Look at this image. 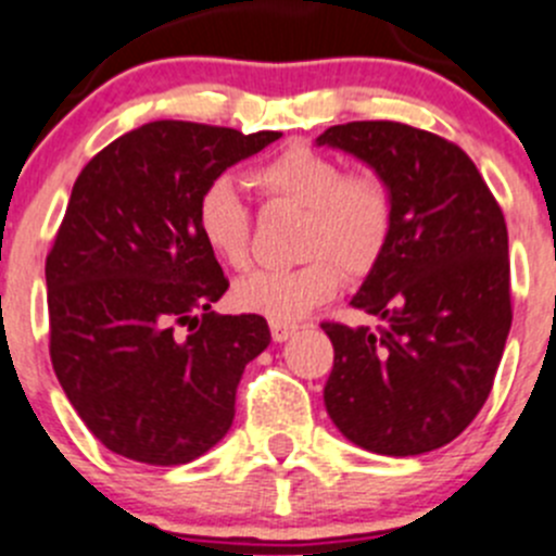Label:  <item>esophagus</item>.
Returning a JSON list of instances; mask_svg holds the SVG:
<instances>
[{
    "instance_id": "obj_1",
    "label": "esophagus",
    "mask_w": 556,
    "mask_h": 556,
    "mask_svg": "<svg viewBox=\"0 0 556 556\" xmlns=\"http://www.w3.org/2000/svg\"><path fill=\"white\" fill-rule=\"evenodd\" d=\"M298 321H278V319H269V330H273V341L283 343L287 338H292L298 332Z\"/></svg>"
}]
</instances>
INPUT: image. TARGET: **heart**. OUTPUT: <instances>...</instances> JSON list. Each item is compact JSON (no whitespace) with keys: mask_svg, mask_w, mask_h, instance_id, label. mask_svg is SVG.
I'll return each instance as SVG.
<instances>
[{"mask_svg":"<svg viewBox=\"0 0 556 556\" xmlns=\"http://www.w3.org/2000/svg\"><path fill=\"white\" fill-rule=\"evenodd\" d=\"M245 182L273 204L303 210L298 253L289 269H258L237 283L235 303L267 319L292 321L341 287V269L363 278L384 256L395 207L388 182L374 172H346L336 155L311 144H289L253 163ZM195 231L218 262L245 269L253 218L229 177H215L195 199Z\"/></svg>","mask_w":556,"mask_h":556,"instance_id":"obj_1","label":"heart"}]
</instances>
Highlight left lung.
I'll return each mask as SVG.
<instances>
[{
	"mask_svg": "<svg viewBox=\"0 0 556 556\" xmlns=\"http://www.w3.org/2000/svg\"><path fill=\"white\" fill-rule=\"evenodd\" d=\"M316 141L377 168L395 207L388 251L352 300L382 325L321 321L336 349L327 415L371 453L437 451L483 409L505 352V215L467 152L437 134L366 119Z\"/></svg>",
	"mask_w": 556,
	"mask_h": 556,
	"instance_id": "8db88e82",
	"label": "left lung"
}]
</instances>
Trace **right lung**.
I'll return each instance as SVG.
<instances>
[{
	"label": "right lung",
	"mask_w": 556,
	"mask_h": 556,
	"mask_svg": "<svg viewBox=\"0 0 556 556\" xmlns=\"http://www.w3.org/2000/svg\"><path fill=\"white\" fill-rule=\"evenodd\" d=\"M281 139L157 119L98 152L46 256L56 379L100 445L174 467L235 420L264 316L215 314L229 278L195 231V199L231 163Z\"/></svg>",
	"instance_id": "obj_1"
}]
</instances>
